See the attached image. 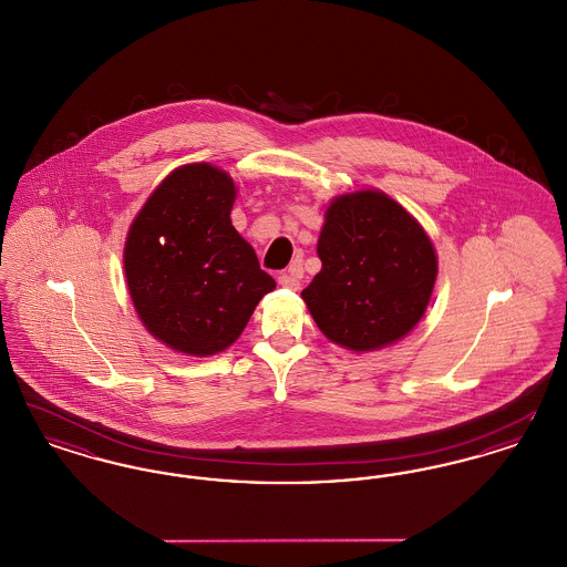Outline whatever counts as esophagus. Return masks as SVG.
Instances as JSON below:
<instances>
[{"instance_id":"obj_1","label":"esophagus","mask_w":567,"mask_h":567,"mask_svg":"<svg viewBox=\"0 0 567 567\" xmlns=\"http://www.w3.org/2000/svg\"><path fill=\"white\" fill-rule=\"evenodd\" d=\"M278 285L285 287V289L297 291V289H299V268L291 266L289 270L280 271V274H278Z\"/></svg>"}]
</instances>
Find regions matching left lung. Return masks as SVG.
Masks as SVG:
<instances>
[{"label":"left lung","mask_w":567,"mask_h":567,"mask_svg":"<svg viewBox=\"0 0 567 567\" xmlns=\"http://www.w3.org/2000/svg\"><path fill=\"white\" fill-rule=\"evenodd\" d=\"M321 271L301 297L324 336L351 351L393 344L419 323L432 297V240L380 190L331 202L319 238Z\"/></svg>","instance_id":"obj_1"}]
</instances>
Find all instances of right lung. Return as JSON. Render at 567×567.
<instances>
[{
    "instance_id": "add662e5",
    "label": "right lung",
    "mask_w": 567,
    "mask_h": 567,
    "mask_svg": "<svg viewBox=\"0 0 567 567\" xmlns=\"http://www.w3.org/2000/svg\"><path fill=\"white\" fill-rule=\"evenodd\" d=\"M234 199L225 172L185 165L155 189L130 229L125 276L135 310L174 351H225L276 287L231 225Z\"/></svg>"
}]
</instances>
